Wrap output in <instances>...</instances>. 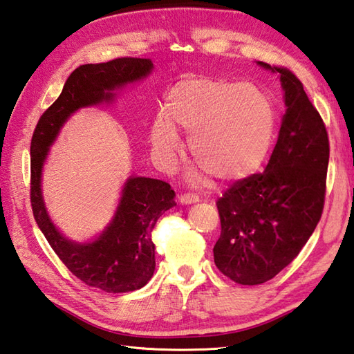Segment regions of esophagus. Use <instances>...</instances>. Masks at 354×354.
I'll list each match as a JSON object with an SVG mask.
<instances>
[{
  "label": "esophagus",
  "mask_w": 354,
  "mask_h": 354,
  "mask_svg": "<svg viewBox=\"0 0 354 354\" xmlns=\"http://www.w3.org/2000/svg\"><path fill=\"white\" fill-rule=\"evenodd\" d=\"M178 201L182 203V204H192V203H198L200 198H198V195L185 192L182 195H178Z\"/></svg>",
  "instance_id": "esophagus-1"
}]
</instances>
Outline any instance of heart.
Listing matches in <instances>:
<instances>
[{
	"label": "heart",
	"instance_id": "1",
	"mask_svg": "<svg viewBox=\"0 0 354 354\" xmlns=\"http://www.w3.org/2000/svg\"><path fill=\"white\" fill-rule=\"evenodd\" d=\"M151 140L165 165L180 153L177 131L189 136L195 163L218 182H239L262 168L276 136V111L253 84L195 77L178 82L165 98Z\"/></svg>",
	"mask_w": 354,
	"mask_h": 354
}]
</instances>
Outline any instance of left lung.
<instances>
[{
    "mask_svg": "<svg viewBox=\"0 0 354 354\" xmlns=\"http://www.w3.org/2000/svg\"><path fill=\"white\" fill-rule=\"evenodd\" d=\"M257 64L279 74L286 112L265 171L233 183L216 201L215 265L239 285L265 283L300 253L323 214L330 153L303 83L286 68Z\"/></svg>",
    "mask_w": 354,
    "mask_h": 354,
    "instance_id": "8db88e82",
    "label": "left lung"
}]
</instances>
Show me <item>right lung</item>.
<instances>
[{
  "label": "right lung",
  "instance_id": "1",
  "mask_svg": "<svg viewBox=\"0 0 354 354\" xmlns=\"http://www.w3.org/2000/svg\"><path fill=\"white\" fill-rule=\"evenodd\" d=\"M151 69L150 59L138 57L78 66L68 77L60 97L41 116L31 138L30 200L39 229L77 279L106 292H130L150 281L156 268L151 232L157 219L176 206V192L162 180L131 176L104 232L92 242L78 243L66 239L48 216L41 189L42 168L50 147L71 115L82 107L111 103L116 89L142 80Z\"/></svg>",
  "mask_w": 354,
  "mask_h": 354
}]
</instances>
